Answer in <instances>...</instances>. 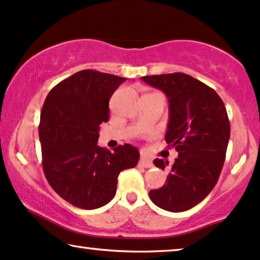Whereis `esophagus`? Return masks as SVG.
<instances>
[{"label": "esophagus", "mask_w": 260, "mask_h": 260, "mask_svg": "<svg viewBox=\"0 0 260 260\" xmlns=\"http://www.w3.org/2000/svg\"><path fill=\"white\" fill-rule=\"evenodd\" d=\"M139 165L141 166V168H151L152 166V162L150 159L145 158V157H141L140 160H139Z\"/></svg>", "instance_id": "1"}]
</instances>
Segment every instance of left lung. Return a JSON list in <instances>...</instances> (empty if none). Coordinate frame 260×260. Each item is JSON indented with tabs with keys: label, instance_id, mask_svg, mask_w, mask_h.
Here are the masks:
<instances>
[{
	"label": "left lung",
	"instance_id": "obj_1",
	"mask_svg": "<svg viewBox=\"0 0 260 260\" xmlns=\"http://www.w3.org/2000/svg\"><path fill=\"white\" fill-rule=\"evenodd\" d=\"M141 79L168 98L165 141L178 152L165 184L151 190L150 199L168 212H184L205 200L220 177L231 136L226 107L215 90L182 72ZM153 162L161 170L169 165Z\"/></svg>",
	"mask_w": 260,
	"mask_h": 260
}]
</instances>
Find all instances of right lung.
<instances>
[{
    "instance_id": "right-lung-1",
    "label": "right lung",
    "mask_w": 260,
    "mask_h": 260,
    "mask_svg": "<svg viewBox=\"0 0 260 260\" xmlns=\"http://www.w3.org/2000/svg\"><path fill=\"white\" fill-rule=\"evenodd\" d=\"M126 78L82 70L48 92L40 114L43 169L55 192L72 206L96 209L115 196L117 176L136 168L129 144L114 152L98 146L100 124L109 120V100Z\"/></svg>"
}]
</instances>
